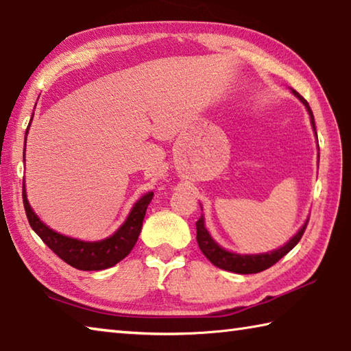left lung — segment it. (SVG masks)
<instances>
[{
	"label": "left lung",
	"instance_id": "8db88e82",
	"mask_svg": "<svg viewBox=\"0 0 351 351\" xmlns=\"http://www.w3.org/2000/svg\"><path fill=\"white\" fill-rule=\"evenodd\" d=\"M293 94L296 95L299 100L305 104V108L310 114L313 129H315V132H316L315 117H313L308 101H306L305 98L296 90H293ZM316 137H317V135H316ZM308 220H306L302 228L298 231V234L294 236L291 241L285 245V247H282V248L276 250V251H271V253H265V254L241 256V254L230 253V251L220 248L219 245L211 239L210 232L206 231L204 216H200V219L197 220V222H195V228H197V243H199V248H200L202 253L206 256V259L210 261L213 265H216V267L222 268V269H226V271H232V273H239V274H254V273H261V271H263V269H267L269 267H273L274 263L279 262L287 253H290V251L294 247H296L300 239H302Z\"/></svg>",
	"mask_w": 351,
	"mask_h": 351
}]
</instances>
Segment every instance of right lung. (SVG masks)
<instances>
[{
  "label": "right lung",
  "instance_id": "obj_1",
  "mask_svg": "<svg viewBox=\"0 0 351 351\" xmlns=\"http://www.w3.org/2000/svg\"><path fill=\"white\" fill-rule=\"evenodd\" d=\"M30 121H32V119H30ZM24 149H26V141H24ZM152 197V193L145 194L134 205L126 222L120 226L119 231H115V234L100 242H83L77 241V239L58 234V232L52 231L49 226L43 223L32 211V208H30L26 197V189H24L23 185V204L32 230L61 261L69 263L73 268L82 269V271H98V269L114 267L115 263H119L131 253V250L134 248V245L140 236L146 208L149 205Z\"/></svg>",
  "mask_w": 351,
  "mask_h": 351
}]
</instances>
